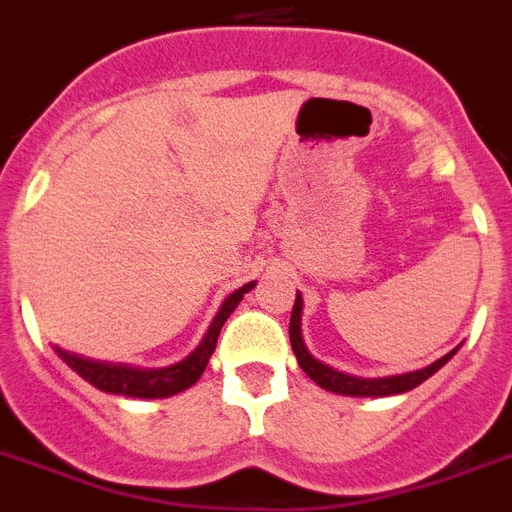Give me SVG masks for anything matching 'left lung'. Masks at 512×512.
Listing matches in <instances>:
<instances>
[{
  "instance_id": "1",
  "label": "left lung",
  "mask_w": 512,
  "mask_h": 512,
  "mask_svg": "<svg viewBox=\"0 0 512 512\" xmlns=\"http://www.w3.org/2000/svg\"><path fill=\"white\" fill-rule=\"evenodd\" d=\"M288 335H291V348L293 353H296V361H299L301 371H304L314 384L322 386V389L335 391V394H348V397H391V394H402V391L415 389L422 381L430 379L438 368L446 366V363L451 361V355L459 350H451L448 355H443L441 361H435L433 366L422 368V371L402 373V376H386V379H358V376H348V373H340L335 371V368L319 363L317 358L306 350L304 340H301V293H296V304H293L291 311Z\"/></svg>"
}]
</instances>
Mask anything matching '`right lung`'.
<instances>
[{
	"instance_id": "1",
	"label": "right lung",
	"mask_w": 512,
	"mask_h": 512,
	"mask_svg": "<svg viewBox=\"0 0 512 512\" xmlns=\"http://www.w3.org/2000/svg\"><path fill=\"white\" fill-rule=\"evenodd\" d=\"M255 283H247V286L237 288L231 293L229 299L224 301V306L219 309L213 324L208 327L206 337L193 353L185 358L182 363H175L170 368H154V371H141V368H128V366H108V363L97 361H84L79 355L64 353V350L56 348V353L66 361V366L71 371H77L84 381H90L92 386H97L100 391H108V394H123V397H141V399H162L172 397L177 391L188 389L195 381L201 379V373L206 371L208 358L216 350V340H219V332L224 327V322L229 319V314L237 309V304L242 301V296Z\"/></svg>"
}]
</instances>
